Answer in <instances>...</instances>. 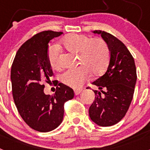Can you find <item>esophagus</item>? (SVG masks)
<instances>
[{"label": "esophagus", "instance_id": "obj_1", "mask_svg": "<svg viewBox=\"0 0 150 150\" xmlns=\"http://www.w3.org/2000/svg\"><path fill=\"white\" fill-rule=\"evenodd\" d=\"M82 91H83V90H82V89H76V90H74V94H75V95H79V94L80 93V92H81Z\"/></svg>", "mask_w": 150, "mask_h": 150}]
</instances>
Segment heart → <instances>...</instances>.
<instances>
[{
    "instance_id": "b5f03b06",
    "label": "heart",
    "mask_w": 150,
    "mask_h": 150,
    "mask_svg": "<svg viewBox=\"0 0 150 150\" xmlns=\"http://www.w3.org/2000/svg\"><path fill=\"white\" fill-rule=\"evenodd\" d=\"M62 43L69 52L79 53V64L81 66L68 69L61 75L62 83L71 88H80L88 79L90 73L98 76L105 71L109 64V46L101 38L91 39L83 34H71L62 40ZM59 51L56 45H52L48 49L49 63L53 69L60 67Z\"/></svg>"
}]
</instances>
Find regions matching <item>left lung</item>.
I'll return each instance as SVG.
<instances>
[{
  "instance_id": "left-lung-1",
  "label": "left lung",
  "mask_w": 150,
  "mask_h": 150,
  "mask_svg": "<svg viewBox=\"0 0 150 150\" xmlns=\"http://www.w3.org/2000/svg\"><path fill=\"white\" fill-rule=\"evenodd\" d=\"M92 32L100 34L107 43L110 58L105 74L92 83L99 91H94L95 100L88 113L95 124L111 126L125 116L132 103L137 81L136 67L132 54L122 41L103 30Z\"/></svg>"
}]
</instances>
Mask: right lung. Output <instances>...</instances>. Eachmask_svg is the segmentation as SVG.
<instances>
[{"label":"right lung","instance_id":"right-lung-1","mask_svg":"<svg viewBox=\"0 0 150 150\" xmlns=\"http://www.w3.org/2000/svg\"><path fill=\"white\" fill-rule=\"evenodd\" d=\"M62 32L45 30L35 34L18 49L11 67L12 91L16 106L26 124L40 132L55 129L62 123L64 104L74 98L71 88L59 83L53 95H46L45 86L52 76L47 52L51 40Z\"/></svg>","mask_w":150,"mask_h":150}]
</instances>
